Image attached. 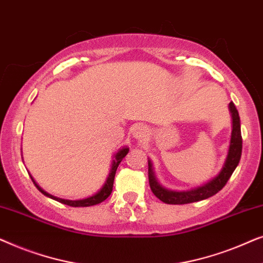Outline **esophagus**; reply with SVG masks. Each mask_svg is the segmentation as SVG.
I'll return each instance as SVG.
<instances>
[{
  "instance_id": "34e87169",
  "label": "esophagus",
  "mask_w": 263,
  "mask_h": 263,
  "mask_svg": "<svg viewBox=\"0 0 263 263\" xmlns=\"http://www.w3.org/2000/svg\"><path fill=\"white\" fill-rule=\"evenodd\" d=\"M133 135H134V138L136 140H139V141H143V140L146 139V136L148 135V132H147V128L145 125H138V127H135L134 132H133Z\"/></svg>"
}]
</instances>
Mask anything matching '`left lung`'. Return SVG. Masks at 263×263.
<instances>
[{"mask_svg": "<svg viewBox=\"0 0 263 263\" xmlns=\"http://www.w3.org/2000/svg\"><path fill=\"white\" fill-rule=\"evenodd\" d=\"M229 107L232 117V133L231 140H230L228 157H226V160L224 165H222L220 172L214 178H212L210 182H207L206 184L190 190H185V192L168 190L158 183L153 171L152 163H151V160H148V181L151 190L160 201L167 204L192 203L196 202V201L208 199V197L215 195V194L224 188L230 177H231V175L233 174V171L236 170L237 165H238L240 160V156H242V134H240L239 115L235 104L232 102L230 103Z\"/></svg>", "mask_w": 263, "mask_h": 263, "instance_id": "1", "label": "left lung"}]
</instances>
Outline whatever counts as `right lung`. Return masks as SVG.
<instances>
[{"mask_svg":"<svg viewBox=\"0 0 263 263\" xmlns=\"http://www.w3.org/2000/svg\"><path fill=\"white\" fill-rule=\"evenodd\" d=\"M129 152V148L128 147H123V148L118 149V152L115 154L114 156V160H112V164H111V168H110V172H109V176H107L105 183H104V185L102 186V189L99 190L98 193H96L95 195L89 196V197H86V199H82V200H64V199H60V197H56L51 195V194L46 193L45 190H43L41 186H39L35 181L33 179V177L31 176L32 181H33L34 185L37 186V189L41 192L42 194H44L45 196L50 197V199L52 200H56L59 201V202L63 203V204H68V206L70 207H89V206H95V204H98L100 202H103L104 200H106L107 197L110 196L111 192H112V186H114V179H115V175H116V170L118 167V165L122 161V159L127 156V153Z\"/></svg>","mask_w":263,"mask_h":263,"instance_id":"add662e5","label":"right lung"}]
</instances>
